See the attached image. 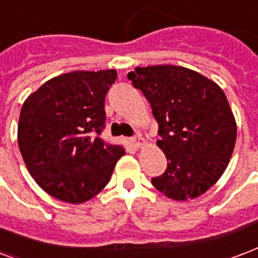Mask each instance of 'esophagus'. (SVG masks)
Wrapping results in <instances>:
<instances>
[{"instance_id": "1", "label": "esophagus", "mask_w": 258, "mask_h": 258, "mask_svg": "<svg viewBox=\"0 0 258 258\" xmlns=\"http://www.w3.org/2000/svg\"><path fill=\"white\" fill-rule=\"evenodd\" d=\"M132 144L135 145L136 148H140V147H143V145H144V139L140 136L133 137V139H132Z\"/></svg>"}]
</instances>
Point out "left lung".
<instances>
[{"mask_svg": "<svg viewBox=\"0 0 258 258\" xmlns=\"http://www.w3.org/2000/svg\"><path fill=\"white\" fill-rule=\"evenodd\" d=\"M150 102L158 122L159 148L167 168L152 185L186 201L214 186L231 158L237 123L223 90L195 71L174 65L136 68L127 73Z\"/></svg>", "mask_w": 258, "mask_h": 258, "instance_id": "8db88e82", "label": "left lung"}]
</instances>
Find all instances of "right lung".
<instances>
[{
	"instance_id": "right-lung-1",
	"label": "right lung",
	"mask_w": 258,
	"mask_h": 258,
	"mask_svg": "<svg viewBox=\"0 0 258 258\" xmlns=\"http://www.w3.org/2000/svg\"><path fill=\"white\" fill-rule=\"evenodd\" d=\"M114 69L72 72L46 81L26 99L17 141L21 156L46 193L72 204L96 196L125 150L106 143L104 99Z\"/></svg>"
}]
</instances>
